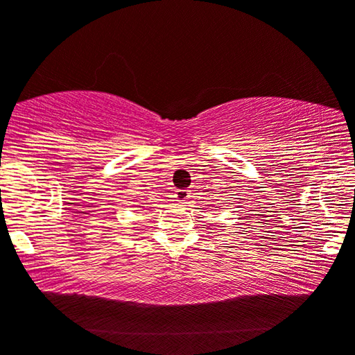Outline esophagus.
<instances>
[{"instance_id":"1","label":"esophagus","mask_w":355,"mask_h":355,"mask_svg":"<svg viewBox=\"0 0 355 355\" xmlns=\"http://www.w3.org/2000/svg\"><path fill=\"white\" fill-rule=\"evenodd\" d=\"M176 201H179V203H185V201L189 200V196H190V193H189V190H185V189H181V190H176Z\"/></svg>"}]
</instances>
